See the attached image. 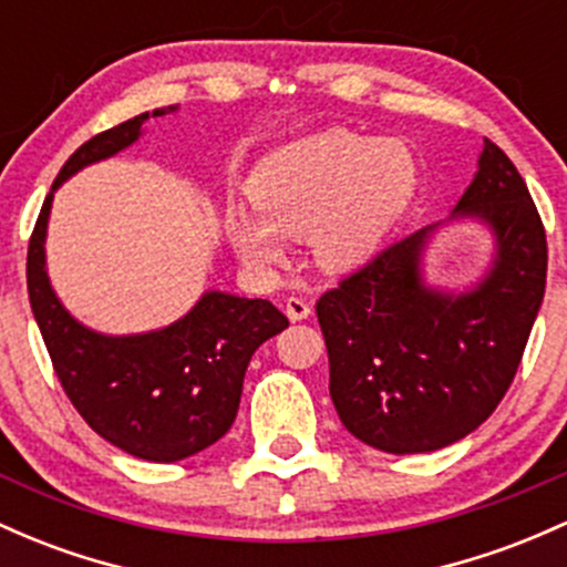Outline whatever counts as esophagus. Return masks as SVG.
I'll return each instance as SVG.
<instances>
[{
    "label": "esophagus",
    "instance_id": "esophagus-1",
    "mask_svg": "<svg viewBox=\"0 0 567 567\" xmlns=\"http://www.w3.org/2000/svg\"><path fill=\"white\" fill-rule=\"evenodd\" d=\"M285 312H288L290 320H307L309 315H312V307H309V301H303V298L298 296H290L288 301H285Z\"/></svg>",
    "mask_w": 567,
    "mask_h": 567
}]
</instances>
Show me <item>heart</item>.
<instances>
[{
	"label": "heart",
	"instance_id": "obj_1",
	"mask_svg": "<svg viewBox=\"0 0 567 567\" xmlns=\"http://www.w3.org/2000/svg\"><path fill=\"white\" fill-rule=\"evenodd\" d=\"M416 190V158L401 140L331 128L266 155L247 179L258 213L234 209L226 231L247 264L285 260V236H309L326 271H350L377 252Z\"/></svg>",
	"mask_w": 567,
	"mask_h": 567
}]
</instances>
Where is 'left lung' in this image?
Masks as SVG:
<instances>
[{
	"instance_id": "1",
	"label": "left lung",
	"mask_w": 567,
	"mask_h": 567,
	"mask_svg": "<svg viewBox=\"0 0 567 567\" xmlns=\"http://www.w3.org/2000/svg\"><path fill=\"white\" fill-rule=\"evenodd\" d=\"M452 217H476L495 236L493 269L474 290L452 296L422 282L431 226L317 301L336 412L354 439L390 455L433 452L476 431L512 388L544 301V223L495 142L484 140Z\"/></svg>"
}]
</instances>
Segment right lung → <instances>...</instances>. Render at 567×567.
I'll use <instances>...</instances> for the list:
<instances>
[{
    "label": "right lung",
    "mask_w": 567,
    "mask_h": 567,
    "mask_svg": "<svg viewBox=\"0 0 567 567\" xmlns=\"http://www.w3.org/2000/svg\"><path fill=\"white\" fill-rule=\"evenodd\" d=\"M172 110L142 112L91 136L61 166L53 190L83 166L140 140L147 117ZM53 190L29 239L27 285L31 312L66 398L93 431L134 457L177 463L213 446L234 425L252 352L285 331L288 317L264 298L209 290L183 320L161 331L104 336L80 326L61 307L45 271Z\"/></svg>",
    "instance_id": "obj_1"
}]
</instances>
